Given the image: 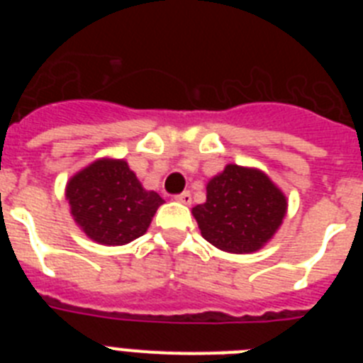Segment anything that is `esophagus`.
Instances as JSON below:
<instances>
[{
    "mask_svg": "<svg viewBox=\"0 0 363 363\" xmlns=\"http://www.w3.org/2000/svg\"><path fill=\"white\" fill-rule=\"evenodd\" d=\"M176 201H179V203H184V205H191V201H192L191 192L185 191V192H182V194H178V196H176Z\"/></svg>",
    "mask_w": 363,
    "mask_h": 363,
    "instance_id": "esophagus-1",
    "label": "esophagus"
}]
</instances>
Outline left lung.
<instances>
[{"label":"left lung","instance_id":"obj_1","mask_svg":"<svg viewBox=\"0 0 363 363\" xmlns=\"http://www.w3.org/2000/svg\"><path fill=\"white\" fill-rule=\"evenodd\" d=\"M287 214V198L264 171L229 163L209 179L207 200L192 207L201 236L233 255L259 251Z\"/></svg>","mask_w":363,"mask_h":363}]
</instances>
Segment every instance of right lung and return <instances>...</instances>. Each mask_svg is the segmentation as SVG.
<instances>
[{
    "instance_id": "add662e5",
    "label": "right lung",
    "mask_w": 363,
    "mask_h": 363,
    "mask_svg": "<svg viewBox=\"0 0 363 363\" xmlns=\"http://www.w3.org/2000/svg\"><path fill=\"white\" fill-rule=\"evenodd\" d=\"M70 216L99 245H125L149 229L163 198L140 184L129 163L99 158L67 182Z\"/></svg>"
}]
</instances>
